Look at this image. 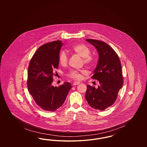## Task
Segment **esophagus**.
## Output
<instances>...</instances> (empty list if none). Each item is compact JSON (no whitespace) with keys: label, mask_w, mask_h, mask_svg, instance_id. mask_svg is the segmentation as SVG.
Here are the masks:
<instances>
[{"label":"esophagus","mask_w":147,"mask_h":147,"mask_svg":"<svg viewBox=\"0 0 147 147\" xmlns=\"http://www.w3.org/2000/svg\"><path fill=\"white\" fill-rule=\"evenodd\" d=\"M80 84V82H74V83H73V85L74 86H75V85H78V84Z\"/></svg>","instance_id":"obj_1"}]
</instances>
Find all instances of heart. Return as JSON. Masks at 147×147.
<instances>
[{"instance_id": "1", "label": "heart", "mask_w": 147, "mask_h": 147, "mask_svg": "<svg viewBox=\"0 0 147 147\" xmlns=\"http://www.w3.org/2000/svg\"><path fill=\"white\" fill-rule=\"evenodd\" d=\"M70 50L74 53L83 58L84 64L88 66H91L94 63V59L90 56L91 51L90 49L82 43H77L70 47ZM68 57L65 51H62L58 57L59 63L62 65H65L68 62ZM84 70L71 69L67 73V76L70 79L79 80L82 78V74L84 73Z\"/></svg>"}]
</instances>
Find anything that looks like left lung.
Listing matches in <instances>:
<instances>
[{
	"mask_svg": "<svg viewBox=\"0 0 147 147\" xmlns=\"http://www.w3.org/2000/svg\"><path fill=\"white\" fill-rule=\"evenodd\" d=\"M98 51V60L92 79L99 82L98 88L87 85L85 98L91 107L105 110L115 102L123 83L122 67L119 56L106 43L86 39Z\"/></svg>",
	"mask_w": 147,
	"mask_h": 147,
	"instance_id": "1",
	"label": "left lung"
}]
</instances>
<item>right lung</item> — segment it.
<instances>
[{
	"mask_svg": "<svg viewBox=\"0 0 147 147\" xmlns=\"http://www.w3.org/2000/svg\"><path fill=\"white\" fill-rule=\"evenodd\" d=\"M63 45L61 41L43 45L36 51L29 64L28 87L36 103L45 111H55L63 105L71 88L65 82L53 86V76L59 65L58 57Z\"/></svg>",
	"mask_w": 147,
	"mask_h": 147,
	"instance_id": "obj_1",
	"label": "right lung"
}]
</instances>
